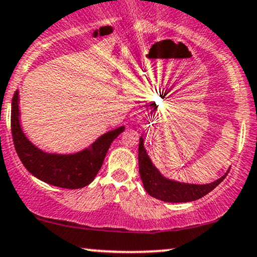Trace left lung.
<instances>
[{
  "label": "left lung",
  "mask_w": 257,
  "mask_h": 257,
  "mask_svg": "<svg viewBox=\"0 0 257 257\" xmlns=\"http://www.w3.org/2000/svg\"><path fill=\"white\" fill-rule=\"evenodd\" d=\"M230 168L226 173L222 175L219 179L209 184H188L180 181L168 179L161 172L154 166L151 158L148 157L147 151L145 148L144 135L140 138L139 144V172L141 177L145 190L152 197L166 203H187L199 199L206 196L216 186L222 183L224 178L229 173Z\"/></svg>",
  "instance_id": "1"
}]
</instances>
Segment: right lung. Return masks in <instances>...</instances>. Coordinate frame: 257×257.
I'll return each instance as SVG.
<instances>
[{
    "mask_svg": "<svg viewBox=\"0 0 257 257\" xmlns=\"http://www.w3.org/2000/svg\"><path fill=\"white\" fill-rule=\"evenodd\" d=\"M19 91L12 100V135L19 158L31 174L45 183L61 188H82L92 183L108 153L111 142L124 125L100 135L90 147L72 154L47 153L29 141L22 131Z\"/></svg>",
    "mask_w": 257,
    "mask_h": 257,
    "instance_id": "1",
    "label": "right lung"
}]
</instances>
